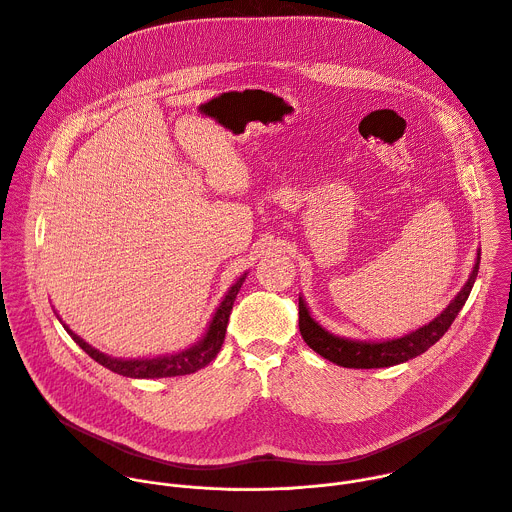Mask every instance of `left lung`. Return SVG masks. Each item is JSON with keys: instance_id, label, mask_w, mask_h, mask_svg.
<instances>
[{"instance_id": "left-lung-1", "label": "left lung", "mask_w": 512, "mask_h": 512, "mask_svg": "<svg viewBox=\"0 0 512 512\" xmlns=\"http://www.w3.org/2000/svg\"><path fill=\"white\" fill-rule=\"evenodd\" d=\"M478 267H480V251L476 253V261L468 275V281L462 285L458 296L448 304V308L442 314H437L431 322H427L425 326L413 332H407L399 338H389V340H354V338L332 334L310 314V308L304 296H300L302 338L314 352H318L326 360L344 369H383V367H393V364L407 362L423 354L429 346H433L448 332V328L452 326V322L456 320L458 312L464 308L470 296L478 275Z\"/></svg>"}]
</instances>
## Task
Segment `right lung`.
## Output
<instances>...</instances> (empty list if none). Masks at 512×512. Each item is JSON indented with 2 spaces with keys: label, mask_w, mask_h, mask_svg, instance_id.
<instances>
[{
  "label": "right lung",
  "mask_w": 512,
  "mask_h": 512,
  "mask_svg": "<svg viewBox=\"0 0 512 512\" xmlns=\"http://www.w3.org/2000/svg\"><path fill=\"white\" fill-rule=\"evenodd\" d=\"M247 277V271L227 289L225 298L218 304V308L212 314V320L206 326V332L202 334L200 340H196L192 346L172 352V354H160V356H152V358H117V356H109L101 350H97L95 346H91L89 342H85L79 334L72 332L56 314V318L62 322L64 330L72 336L93 360H97L99 364H103L105 369L129 377V379H164V377H182V375H192L200 369H204L208 362H212L221 350L223 342H225V334H227V324H229V316L235 304V298L239 294V289L243 285Z\"/></svg>",
  "instance_id": "right-lung-1"
}]
</instances>
